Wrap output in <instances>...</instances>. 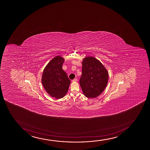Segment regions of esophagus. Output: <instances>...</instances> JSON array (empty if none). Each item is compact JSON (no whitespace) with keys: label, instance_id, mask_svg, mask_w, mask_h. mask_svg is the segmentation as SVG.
Here are the masks:
<instances>
[{"label":"esophagus","instance_id":"obj_1","mask_svg":"<svg viewBox=\"0 0 150 150\" xmlns=\"http://www.w3.org/2000/svg\"><path fill=\"white\" fill-rule=\"evenodd\" d=\"M78 81V79H77L76 78V79H74L72 80V81H73V82H76V81Z\"/></svg>","mask_w":150,"mask_h":150}]
</instances>
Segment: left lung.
<instances>
[{
	"label": "left lung",
	"mask_w": 150,
	"mask_h": 150,
	"mask_svg": "<svg viewBox=\"0 0 150 150\" xmlns=\"http://www.w3.org/2000/svg\"><path fill=\"white\" fill-rule=\"evenodd\" d=\"M82 66L79 84L83 93L88 98H96L106 88L109 73L100 60L93 57H84Z\"/></svg>",
	"instance_id": "obj_1"
}]
</instances>
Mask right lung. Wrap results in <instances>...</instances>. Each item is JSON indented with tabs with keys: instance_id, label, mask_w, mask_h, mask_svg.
Listing matches in <instances>:
<instances>
[{
	"instance_id": "add662e5",
	"label": "right lung",
	"mask_w": 150,
	"mask_h": 150,
	"mask_svg": "<svg viewBox=\"0 0 150 150\" xmlns=\"http://www.w3.org/2000/svg\"><path fill=\"white\" fill-rule=\"evenodd\" d=\"M64 59L57 55L45 67L41 78L43 88L48 95L57 99L62 98L67 93L71 81L62 69Z\"/></svg>"
}]
</instances>
